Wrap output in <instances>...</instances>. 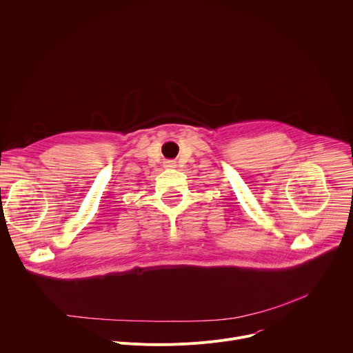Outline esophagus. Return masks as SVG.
Here are the masks:
<instances>
[{
    "instance_id": "esophagus-1",
    "label": "esophagus",
    "mask_w": 353,
    "mask_h": 353,
    "mask_svg": "<svg viewBox=\"0 0 353 353\" xmlns=\"http://www.w3.org/2000/svg\"><path fill=\"white\" fill-rule=\"evenodd\" d=\"M175 165H176V164H175L174 160H167V161H165V167H167V168H175Z\"/></svg>"
}]
</instances>
